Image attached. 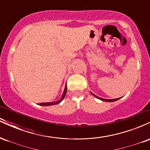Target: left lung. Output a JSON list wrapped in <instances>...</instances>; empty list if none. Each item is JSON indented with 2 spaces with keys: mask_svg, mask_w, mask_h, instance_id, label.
Instances as JSON below:
<instances>
[{
  "mask_svg": "<svg viewBox=\"0 0 150 150\" xmlns=\"http://www.w3.org/2000/svg\"><path fill=\"white\" fill-rule=\"evenodd\" d=\"M94 96V97H97V98H98V99H101V101H108V102H112V101H117L118 100V99H119L120 98H118V99H102V98H100V97H97V96H96L95 94H92Z\"/></svg>",
  "mask_w": 150,
  "mask_h": 150,
  "instance_id": "1",
  "label": "left lung"
}]
</instances>
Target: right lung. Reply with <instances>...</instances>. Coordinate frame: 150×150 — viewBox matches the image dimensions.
Returning a JSON list of instances; mask_svg holds the SVG:
<instances>
[{
  "instance_id": "obj_1",
  "label": "right lung",
  "mask_w": 150,
  "mask_h": 150,
  "mask_svg": "<svg viewBox=\"0 0 150 150\" xmlns=\"http://www.w3.org/2000/svg\"><path fill=\"white\" fill-rule=\"evenodd\" d=\"M66 92H67V86L65 85V89H64V92H63V96H62L61 99H60L59 101H56V102H48V103H40L39 105H41V106H51V105H55V104H59L61 101L63 100V99H64L65 96V94H66Z\"/></svg>"
}]
</instances>
